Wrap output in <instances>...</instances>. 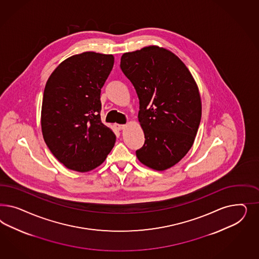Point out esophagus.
<instances>
[{"label":"esophagus","instance_id":"34e87169","mask_svg":"<svg viewBox=\"0 0 259 259\" xmlns=\"http://www.w3.org/2000/svg\"><path fill=\"white\" fill-rule=\"evenodd\" d=\"M115 127L118 129V130H123V129H125L126 125L125 124H115Z\"/></svg>","mask_w":259,"mask_h":259}]
</instances>
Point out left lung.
<instances>
[{
  "instance_id": "8db88e82",
  "label": "left lung",
  "mask_w": 259,
  "mask_h": 259,
  "mask_svg": "<svg viewBox=\"0 0 259 259\" xmlns=\"http://www.w3.org/2000/svg\"><path fill=\"white\" fill-rule=\"evenodd\" d=\"M120 68L140 99L145 142L137 157L153 170H167L186 156L196 139L202 110L196 80L178 56L157 46L126 52Z\"/></svg>"
}]
</instances>
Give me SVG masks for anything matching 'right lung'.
<instances>
[{"instance_id": "obj_1", "label": "right lung", "mask_w": 259, "mask_h": 259, "mask_svg": "<svg viewBox=\"0 0 259 259\" xmlns=\"http://www.w3.org/2000/svg\"><path fill=\"white\" fill-rule=\"evenodd\" d=\"M114 56L87 51L60 63L44 91L40 125L51 153L66 168L89 172L103 163L116 135L101 120V89Z\"/></svg>"}]
</instances>
